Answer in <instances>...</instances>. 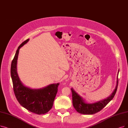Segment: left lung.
Returning a JSON list of instances; mask_svg holds the SVG:
<instances>
[{"instance_id":"left-lung-1","label":"left lung","mask_w":128,"mask_h":128,"mask_svg":"<svg viewBox=\"0 0 128 128\" xmlns=\"http://www.w3.org/2000/svg\"><path fill=\"white\" fill-rule=\"evenodd\" d=\"M119 72V70L118 73ZM116 79V85L112 94L106 99L93 104L86 103L84 100L76 93L73 88H71L72 104L74 109L79 113L84 114H93L101 110L114 98V96H115L117 90L118 86V78H117Z\"/></svg>"}]
</instances>
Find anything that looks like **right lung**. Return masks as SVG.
I'll use <instances>...</instances> for the list:
<instances>
[{
    "mask_svg": "<svg viewBox=\"0 0 128 128\" xmlns=\"http://www.w3.org/2000/svg\"><path fill=\"white\" fill-rule=\"evenodd\" d=\"M25 40L18 47L11 64V76L14 91L19 103L29 111L37 114H43L52 108L58 91V84H51L44 88L34 89L26 86L20 81L17 71V62L19 49L26 44Z\"/></svg>",
    "mask_w": 128,
    "mask_h": 128,
    "instance_id": "right-lung-1",
    "label": "right lung"
}]
</instances>
